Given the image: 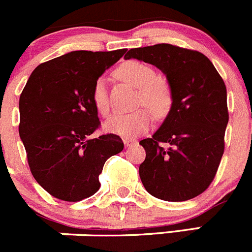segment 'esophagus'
<instances>
[{"instance_id": "obj_1", "label": "esophagus", "mask_w": 252, "mask_h": 252, "mask_svg": "<svg viewBox=\"0 0 252 252\" xmlns=\"http://www.w3.org/2000/svg\"><path fill=\"white\" fill-rule=\"evenodd\" d=\"M132 143H133V141H132V139L124 138V144H125V147H129Z\"/></svg>"}]
</instances>
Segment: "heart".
Wrapping results in <instances>:
<instances>
[{
	"label": "heart",
	"instance_id": "obj_1",
	"mask_svg": "<svg viewBox=\"0 0 252 252\" xmlns=\"http://www.w3.org/2000/svg\"><path fill=\"white\" fill-rule=\"evenodd\" d=\"M119 77L139 89L138 103L144 104L156 115L160 116L168 110L171 103V94L168 84L158 78L151 66L138 61H128L119 67ZM92 101L101 115H108L110 110L108 86L105 78L95 81L92 91ZM152 114L147 109H138L133 113L115 114L105 123V129L124 138L141 136L152 125Z\"/></svg>",
	"mask_w": 252,
	"mask_h": 252
}]
</instances>
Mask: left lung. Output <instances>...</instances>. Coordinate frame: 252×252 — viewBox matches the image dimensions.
<instances>
[{
    "instance_id": "left-lung-1",
    "label": "left lung",
    "mask_w": 252,
    "mask_h": 252,
    "mask_svg": "<svg viewBox=\"0 0 252 252\" xmlns=\"http://www.w3.org/2000/svg\"><path fill=\"white\" fill-rule=\"evenodd\" d=\"M124 59L160 69L171 94L163 124L139 142L146 149L142 184L159 200H191L210 186L223 156L229 120L225 84L205 55L170 44L131 49Z\"/></svg>"
}]
</instances>
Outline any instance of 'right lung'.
<instances>
[{
    "label": "right lung",
    "instance_id": "right-lung-1",
    "mask_svg": "<svg viewBox=\"0 0 252 252\" xmlns=\"http://www.w3.org/2000/svg\"><path fill=\"white\" fill-rule=\"evenodd\" d=\"M126 49L71 51L39 64L19 98V137L34 179L50 195L77 202L100 188L106 159L120 153L116 134L92 138L100 125L92 101L96 79Z\"/></svg>",
    "mask_w": 252,
    "mask_h": 252
}]
</instances>
